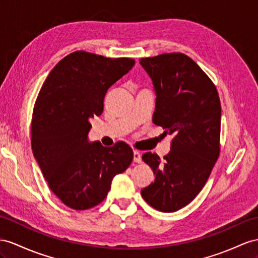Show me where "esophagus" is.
<instances>
[{
    "label": "esophagus",
    "mask_w": 258,
    "mask_h": 258,
    "mask_svg": "<svg viewBox=\"0 0 258 258\" xmlns=\"http://www.w3.org/2000/svg\"><path fill=\"white\" fill-rule=\"evenodd\" d=\"M133 160L136 163H141L142 162V155L138 153V151H134V153H133Z\"/></svg>",
    "instance_id": "esophagus-1"
}]
</instances>
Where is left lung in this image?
<instances>
[{
	"instance_id": "1",
	"label": "left lung",
	"mask_w": 258,
	"mask_h": 258,
	"mask_svg": "<svg viewBox=\"0 0 258 258\" xmlns=\"http://www.w3.org/2000/svg\"><path fill=\"white\" fill-rule=\"evenodd\" d=\"M140 64L156 94L153 122L172 135L163 160L143 155L156 176L141 194L155 209L174 213L201 192L219 157L220 99L209 77L185 54L145 57Z\"/></svg>"
}]
</instances>
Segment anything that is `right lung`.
I'll return each mask as SVG.
<instances>
[{
    "label": "right lung",
    "mask_w": 258,
    "mask_h": 258,
    "mask_svg": "<svg viewBox=\"0 0 258 258\" xmlns=\"http://www.w3.org/2000/svg\"><path fill=\"white\" fill-rule=\"evenodd\" d=\"M133 58L76 51L50 72L31 121L32 154L51 188L66 206L85 210L100 204L113 177L133 160L125 143L90 142V118L103 111L108 89L132 70Z\"/></svg>",
    "instance_id": "add662e5"
}]
</instances>
